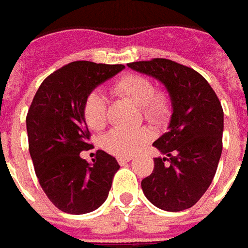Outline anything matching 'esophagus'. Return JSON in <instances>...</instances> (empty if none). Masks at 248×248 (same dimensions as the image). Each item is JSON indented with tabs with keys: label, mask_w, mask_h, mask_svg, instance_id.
Listing matches in <instances>:
<instances>
[{
	"label": "esophagus",
	"mask_w": 248,
	"mask_h": 248,
	"mask_svg": "<svg viewBox=\"0 0 248 248\" xmlns=\"http://www.w3.org/2000/svg\"><path fill=\"white\" fill-rule=\"evenodd\" d=\"M132 159V156H127V158H118V162H119V165H126V163L130 162Z\"/></svg>",
	"instance_id": "obj_1"
}]
</instances>
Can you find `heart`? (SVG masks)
I'll list each match as a JSON object with an SVG mask.
<instances>
[{
    "label": "heart",
    "mask_w": 248,
    "mask_h": 248,
    "mask_svg": "<svg viewBox=\"0 0 248 248\" xmlns=\"http://www.w3.org/2000/svg\"><path fill=\"white\" fill-rule=\"evenodd\" d=\"M114 92L141 107L145 119L154 124H165L170 118V98L162 92H155L154 83L147 77L139 74L124 75L115 82ZM82 114L90 129H101L107 121V103L104 96L100 92L89 93L83 101ZM151 139L152 132L148 127H139L133 130L112 129L103 137L101 144L109 154L127 158L137 154Z\"/></svg>",
    "instance_id": "obj_1"
}]
</instances>
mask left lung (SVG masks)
Listing matches in <instances>:
<instances>
[{
    "instance_id": "left-lung-1",
    "label": "left lung",
    "mask_w": 248,
    "mask_h": 248,
    "mask_svg": "<svg viewBox=\"0 0 248 248\" xmlns=\"http://www.w3.org/2000/svg\"><path fill=\"white\" fill-rule=\"evenodd\" d=\"M127 67L163 83L171 103L167 132L154 142L162 156L154 159V171L141 181L142 192L158 209H189L217 171L224 132L221 103L209 82L189 67L167 59Z\"/></svg>"
}]
</instances>
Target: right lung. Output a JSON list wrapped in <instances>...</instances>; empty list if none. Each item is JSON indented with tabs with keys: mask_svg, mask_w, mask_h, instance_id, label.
I'll return each mask as SVG.
<instances>
[{
	"mask_svg": "<svg viewBox=\"0 0 248 248\" xmlns=\"http://www.w3.org/2000/svg\"><path fill=\"white\" fill-rule=\"evenodd\" d=\"M124 68L74 62L50 74L32 98L26 119L31 159L44 192L64 213L98 209L121 167L104 151H97L93 163L81 158L92 147L82 107L89 93Z\"/></svg>",
	"mask_w": 248,
	"mask_h": 248,
	"instance_id": "right-lung-1",
	"label": "right lung"
}]
</instances>
